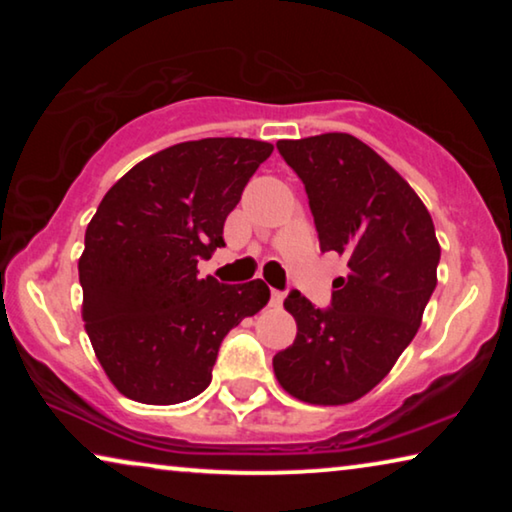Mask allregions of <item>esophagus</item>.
<instances>
[{
    "label": "esophagus",
    "instance_id": "esophagus-1",
    "mask_svg": "<svg viewBox=\"0 0 512 512\" xmlns=\"http://www.w3.org/2000/svg\"><path fill=\"white\" fill-rule=\"evenodd\" d=\"M282 303H284V293L277 291V289H272V293H270V305H272V307H279Z\"/></svg>",
    "mask_w": 512,
    "mask_h": 512
}]
</instances>
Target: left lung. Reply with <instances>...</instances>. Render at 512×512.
<instances>
[{
    "label": "left lung",
    "mask_w": 512,
    "mask_h": 512,
    "mask_svg": "<svg viewBox=\"0 0 512 512\" xmlns=\"http://www.w3.org/2000/svg\"><path fill=\"white\" fill-rule=\"evenodd\" d=\"M305 184L321 251L347 258L331 307L300 291L284 300L296 340L272 359L291 396L342 405L384 380L422 324L440 244L429 209L387 160L347 132L277 142Z\"/></svg>",
    "instance_id": "left-lung-1"
}]
</instances>
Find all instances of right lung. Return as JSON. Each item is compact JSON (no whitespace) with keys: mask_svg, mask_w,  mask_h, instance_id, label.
Segmentation results:
<instances>
[{"mask_svg":"<svg viewBox=\"0 0 512 512\" xmlns=\"http://www.w3.org/2000/svg\"><path fill=\"white\" fill-rule=\"evenodd\" d=\"M272 144L207 137L158 151L116 181L86 228L83 321L97 361L132 401L174 405L212 382L230 328L270 300L261 279L221 284L198 261Z\"/></svg>","mask_w":512,"mask_h":512,"instance_id":"add662e5","label":"right lung"}]
</instances>
